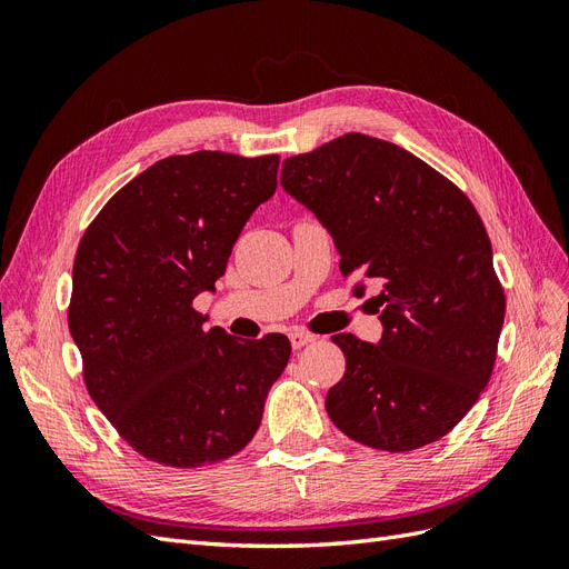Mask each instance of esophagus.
<instances>
[{
    "instance_id": "esophagus-1",
    "label": "esophagus",
    "mask_w": 569,
    "mask_h": 569,
    "mask_svg": "<svg viewBox=\"0 0 569 569\" xmlns=\"http://www.w3.org/2000/svg\"><path fill=\"white\" fill-rule=\"evenodd\" d=\"M289 341H291V349H303V347H308V343H313L316 341V337L313 335H308V332H301V330H295L289 335Z\"/></svg>"
}]
</instances>
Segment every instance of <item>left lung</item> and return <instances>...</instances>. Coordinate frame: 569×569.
Here are the masks:
<instances>
[{"label":"left lung","instance_id":"8db88e82","mask_svg":"<svg viewBox=\"0 0 569 569\" xmlns=\"http://www.w3.org/2000/svg\"><path fill=\"white\" fill-rule=\"evenodd\" d=\"M280 184L332 234L353 289L380 287V341L332 337L347 370L327 391V416L391 453L449 435L489 382L506 316L470 199L410 151L360 132L287 159Z\"/></svg>","mask_w":569,"mask_h":569}]
</instances>
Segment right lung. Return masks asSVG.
Returning a JSON list of instances; mask_svg holds the SVG:
<instances>
[{
    "instance_id": "add662e5",
    "label": "right lung",
    "mask_w": 569,
    "mask_h": 569,
    "mask_svg": "<svg viewBox=\"0 0 569 569\" xmlns=\"http://www.w3.org/2000/svg\"><path fill=\"white\" fill-rule=\"evenodd\" d=\"M280 157H168L130 180L82 234L68 330L97 408L137 453L201 468L239 453L291 343L206 330L237 237L278 189Z\"/></svg>"
}]
</instances>
